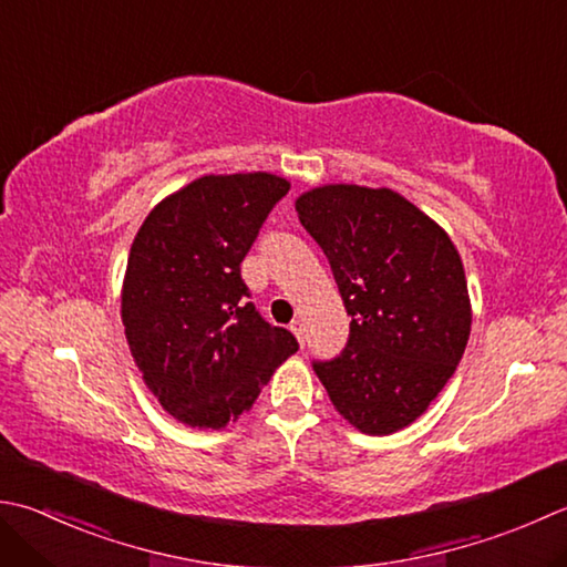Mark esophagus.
<instances>
[{
  "label": "esophagus",
  "mask_w": 567,
  "mask_h": 567,
  "mask_svg": "<svg viewBox=\"0 0 567 567\" xmlns=\"http://www.w3.org/2000/svg\"><path fill=\"white\" fill-rule=\"evenodd\" d=\"M290 329H292V334L297 337V341L305 343V324H302V319H292L290 321Z\"/></svg>",
  "instance_id": "1"
}]
</instances>
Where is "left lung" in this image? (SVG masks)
Returning a JSON list of instances; mask_svg holds the SVG:
<instances>
[{
    "instance_id": "left-lung-1",
    "label": "left lung",
    "mask_w": 567,
    "mask_h": 567,
    "mask_svg": "<svg viewBox=\"0 0 567 567\" xmlns=\"http://www.w3.org/2000/svg\"><path fill=\"white\" fill-rule=\"evenodd\" d=\"M295 208L351 315L347 347L315 363L321 385L365 435L408 427L452 379L470 339L457 248L391 188L327 184L305 192Z\"/></svg>"
}]
</instances>
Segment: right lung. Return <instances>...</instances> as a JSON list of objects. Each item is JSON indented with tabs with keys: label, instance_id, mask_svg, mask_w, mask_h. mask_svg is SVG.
Listing matches in <instances>:
<instances>
[{
	"label": "right lung",
	"instance_id": "obj_1",
	"mask_svg": "<svg viewBox=\"0 0 567 567\" xmlns=\"http://www.w3.org/2000/svg\"><path fill=\"white\" fill-rule=\"evenodd\" d=\"M290 182L268 172L208 174L150 210L130 248L122 324L132 359L166 413L220 430L252 408L299 349L265 321L240 262Z\"/></svg>",
	"mask_w": 567,
	"mask_h": 567
}]
</instances>
